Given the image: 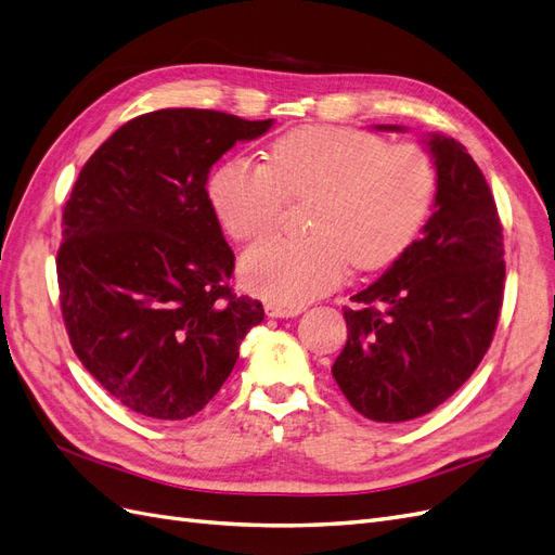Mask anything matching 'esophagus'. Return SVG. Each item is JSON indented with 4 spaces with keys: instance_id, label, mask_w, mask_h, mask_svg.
<instances>
[{
    "instance_id": "obj_1",
    "label": "esophagus",
    "mask_w": 555,
    "mask_h": 555,
    "mask_svg": "<svg viewBox=\"0 0 555 555\" xmlns=\"http://www.w3.org/2000/svg\"><path fill=\"white\" fill-rule=\"evenodd\" d=\"M266 314L268 317H275V319H287V317H296L300 314V308L296 306H282V304H273V300H268V304L263 306Z\"/></svg>"
}]
</instances>
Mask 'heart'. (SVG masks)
I'll list each match as a JSON object with an SVG mask.
<instances>
[{
    "instance_id": "heart-1",
    "label": "heart",
    "mask_w": 555,
    "mask_h": 555,
    "mask_svg": "<svg viewBox=\"0 0 555 555\" xmlns=\"http://www.w3.org/2000/svg\"><path fill=\"white\" fill-rule=\"evenodd\" d=\"M435 188L438 173L422 145L306 125L275 139L266 164L236 157L217 166L208 194L241 243L268 236L287 198L312 196L310 236L261 243L241 263L251 292L300 306L331 292L349 263L363 273L391 266L424 227Z\"/></svg>"
}]
</instances>
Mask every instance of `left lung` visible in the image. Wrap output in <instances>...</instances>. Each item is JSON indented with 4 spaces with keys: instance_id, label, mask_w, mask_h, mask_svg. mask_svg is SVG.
<instances>
[{
    "instance_id": "obj_1",
    "label": "left lung",
    "mask_w": 555,
    "mask_h": 555,
    "mask_svg": "<svg viewBox=\"0 0 555 555\" xmlns=\"http://www.w3.org/2000/svg\"><path fill=\"white\" fill-rule=\"evenodd\" d=\"M426 145L438 192L424 236L343 308L347 343L331 367L349 405L382 424L424 416L461 389L491 347L505 294L489 182L459 141L430 133Z\"/></svg>"
}]
</instances>
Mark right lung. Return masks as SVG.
I'll list each match as a JSON object with an SVG mask.
<instances>
[{"mask_svg":"<svg viewBox=\"0 0 555 555\" xmlns=\"http://www.w3.org/2000/svg\"><path fill=\"white\" fill-rule=\"evenodd\" d=\"M164 108L96 147L62 212L60 306L88 373L125 408L178 422L204 410L261 324L231 289L233 257L206 192L212 164L271 129Z\"/></svg>","mask_w":555,"mask_h":555,"instance_id":"1","label":"right lung"}]
</instances>
